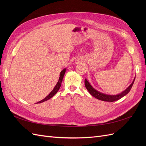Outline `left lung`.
Listing matches in <instances>:
<instances>
[{
    "mask_svg": "<svg viewBox=\"0 0 146 146\" xmlns=\"http://www.w3.org/2000/svg\"><path fill=\"white\" fill-rule=\"evenodd\" d=\"M135 79L133 81V82L131 83V85L128 87L127 89L123 91V92H122L121 93L117 94V95H108V94H105L102 93V92H100L99 91H98L97 90H96L94 88H92V86L90 85V83L88 82V81L85 79V87L86 88L87 90L88 91V92L93 96L94 98H96V99H98L99 100H103V101H106V102H114V101H116L119 99H121L122 98H123V96H125L126 94H127L129 92H130L131 88L133 85V83L135 82Z\"/></svg>",
    "mask_w": 146,
    "mask_h": 146,
    "instance_id": "1",
    "label": "left lung"
}]
</instances>
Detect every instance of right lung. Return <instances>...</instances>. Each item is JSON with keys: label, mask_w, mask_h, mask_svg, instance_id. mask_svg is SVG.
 <instances>
[{"label": "right lung", "mask_w": 146, "mask_h": 146, "mask_svg": "<svg viewBox=\"0 0 146 146\" xmlns=\"http://www.w3.org/2000/svg\"><path fill=\"white\" fill-rule=\"evenodd\" d=\"M66 68L64 69L62 71H61L60 72V78H59V80L58 81V82H57L56 85H55V88H54V90H53L50 92V94H48L47 96H46V98H45L44 99H42V100L38 102H37V104H39V103H42V102H44L45 101H47V100L50 99V98H52L53 96H54L57 92H58V91L59 90L60 88L61 85V82H62L63 81V77H64V74H65V72H66Z\"/></svg>", "instance_id": "add662e5"}]
</instances>
